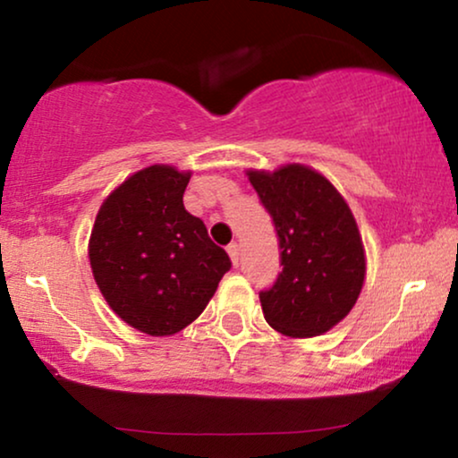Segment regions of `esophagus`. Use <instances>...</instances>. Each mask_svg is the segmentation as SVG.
I'll return each instance as SVG.
<instances>
[{
	"label": "esophagus",
	"instance_id": "1",
	"mask_svg": "<svg viewBox=\"0 0 458 458\" xmlns=\"http://www.w3.org/2000/svg\"><path fill=\"white\" fill-rule=\"evenodd\" d=\"M227 252H229V256H231V260H233V265H235V267L240 265V243L231 242L229 246H227Z\"/></svg>",
	"mask_w": 458,
	"mask_h": 458
}]
</instances>
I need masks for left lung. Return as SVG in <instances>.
Instances as JSON below:
<instances>
[{
	"mask_svg": "<svg viewBox=\"0 0 458 458\" xmlns=\"http://www.w3.org/2000/svg\"><path fill=\"white\" fill-rule=\"evenodd\" d=\"M250 183L271 216L284 267L259 293L267 323L292 337L321 335L348 315L365 281V250L352 212L309 166L252 171Z\"/></svg>",
	"mask_w": 458,
	"mask_h": 458,
	"instance_id": "1",
	"label": "left lung"
}]
</instances>
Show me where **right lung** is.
<instances>
[{
  "mask_svg": "<svg viewBox=\"0 0 458 458\" xmlns=\"http://www.w3.org/2000/svg\"><path fill=\"white\" fill-rule=\"evenodd\" d=\"M190 173L154 165L110 193L91 231L89 260L106 302L131 327L173 335L196 321L231 259L190 215Z\"/></svg>",
  "mask_w": 458,
  "mask_h": 458,
  "instance_id": "add662e5",
  "label": "right lung"
}]
</instances>
